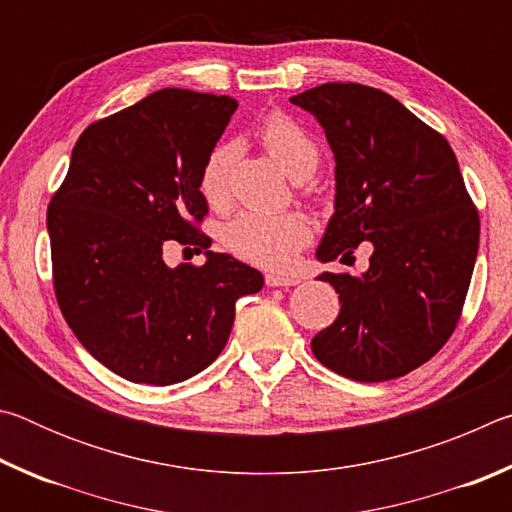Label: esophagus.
Instances as JSON below:
<instances>
[{
    "label": "esophagus",
    "instance_id": "esophagus-1",
    "mask_svg": "<svg viewBox=\"0 0 512 512\" xmlns=\"http://www.w3.org/2000/svg\"><path fill=\"white\" fill-rule=\"evenodd\" d=\"M300 282L298 275H280V273H268L266 284L268 287H296Z\"/></svg>",
    "mask_w": 512,
    "mask_h": 512
}]
</instances>
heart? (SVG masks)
<instances>
[{
    "label": "heart",
    "instance_id": "1",
    "mask_svg": "<svg viewBox=\"0 0 512 512\" xmlns=\"http://www.w3.org/2000/svg\"><path fill=\"white\" fill-rule=\"evenodd\" d=\"M259 135H262V144L268 155L280 164L289 178L307 180L314 176L320 151L296 121L275 112L264 121ZM235 158V144H219L203 162L198 187H201L205 201L214 207L228 201L230 171ZM221 237L230 253L250 264L284 268L307 246L311 230L300 214H266L248 210L225 225Z\"/></svg>",
    "mask_w": 512,
    "mask_h": 512
}]
</instances>
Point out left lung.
Wrapping results in <instances>:
<instances>
[{
  "label": "left lung",
  "mask_w": 512,
  "mask_h": 512,
  "mask_svg": "<svg viewBox=\"0 0 512 512\" xmlns=\"http://www.w3.org/2000/svg\"><path fill=\"white\" fill-rule=\"evenodd\" d=\"M334 153V214L316 257L372 244L361 275L320 273L336 320L311 339L316 359L354 381L402 377L452 336L479 253V214L452 146L391 94L325 83L291 97Z\"/></svg>",
  "instance_id": "1"
}]
</instances>
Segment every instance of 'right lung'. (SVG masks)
Here are the masks:
<instances>
[{"label":"right lung","instance_id":"obj_1","mask_svg":"<svg viewBox=\"0 0 512 512\" xmlns=\"http://www.w3.org/2000/svg\"><path fill=\"white\" fill-rule=\"evenodd\" d=\"M239 103L158 90L85 128L47 230L60 311L94 359L133 384L171 386L219 357L235 302L264 287L257 268L210 250L203 162ZM173 238L203 267L163 264Z\"/></svg>","mask_w":512,"mask_h":512}]
</instances>
